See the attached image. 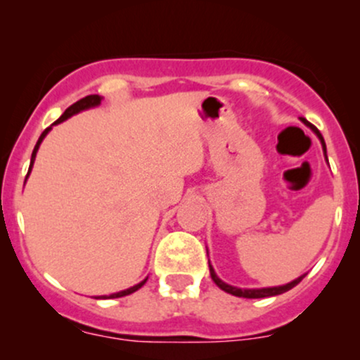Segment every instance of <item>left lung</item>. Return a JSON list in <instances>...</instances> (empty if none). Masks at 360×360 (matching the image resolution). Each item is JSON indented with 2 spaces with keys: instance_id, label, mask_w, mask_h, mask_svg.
<instances>
[{
  "instance_id": "obj_1",
  "label": "left lung",
  "mask_w": 360,
  "mask_h": 360,
  "mask_svg": "<svg viewBox=\"0 0 360 360\" xmlns=\"http://www.w3.org/2000/svg\"><path fill=\"white\" fill-rule=\"evenodd\" d=\"M301 122H303L304 125H307V127L309 128V130H311L313 134L316 135L318 140H320L321 148H323L325 160H326V162H328V159H326V146H325V140H323V137H321L320 131H318V128H316V127H313L311 123L307 122V120H304V118H301ZM208 266H210V274H212V279L214 281V284H217V286L220 288V289H223V291H225V292H230V295L238 296V298H267V296H278V295H283V292H286V291H289V289L295 288L296 284H298L300 281L303 279L304 276H307V274L300 276V278H296L295 281H291V283H288V284H283V286H272V288H252V289H249V288H237V286H230V284H226L225 281H221L220 278H218L217 272H214L213 266H212V262H210V260H208Z\"/></svg>"
}]
</instances>
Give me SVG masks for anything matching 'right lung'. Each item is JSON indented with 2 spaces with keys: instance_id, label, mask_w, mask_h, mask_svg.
I'll use <instances>...</instances> for the list:
<instances>
[{
  "instance_id": "add662e5",
  "label": "right lung",
  "mask_w": 360,
  "mask_h": 360,
  "mask_svg": "<svg viewBox=\"0 0 360 360\" xmlns=\"http://www.w3.org/2000/svg\"><path fill=\"white\" fill-rule=\"evenodd\" d=\"M101 101H103V96H98V94H89V96L82 98V100L76 101V103H74V105L69 106V108L65 110L64 113L60 115V118H59V120H56V122H53L51 127H49V128H45V130L42 131V135H40L39 142H37V146H35V148H34V152H32L30 167H28V174H27V177L30 176V172H32V167H34L35 157H37V152H39V147H40V143H42V142H44V139L47 137V134H49V131L52 130V127H53V125H59V123L65 122V120H68V118H71V117H74V115L81 113V111H84V110H91V108H96V106H100V105H101ZM25 181H27V179H25ZM146 283H147V278L143 279V281H140V283H139V284H135V286H131V288H128V289H123V291L113 292V295L94 296V298H96V300H111V298H122V296H128V295H131V292H135V291H137V289L142 288L143 284H146Z\"/></svg>"
}]
</instances>
